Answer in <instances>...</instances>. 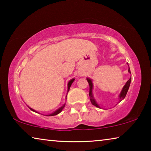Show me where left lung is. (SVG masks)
Here are the masks:
<instances>
[{
  "instance_id": "1",
  "label": "left lung",
  "mask_w": 151,
  "mask_h": 151,
  "mask_svg": "<svg viewBox=\"0 0 151 151\" xmlns=\"http://www.w3.org/2000/svg\"><path fill=\"white\" fill-rule=\"evenodd\" d=\"M128 72H129V73L131 74L129 67V69H128ZM87 82H88L89 85V97H90V100H91V104H93V106H96V107L100 108V106H99L98 103L96 102V100L93 98V93H92V89H93V83H92V80L90 79V78H87ZM131 81H132V77H130L129 79L128 80L127 83H125L124 87H123L122 91H121V93H120V94H119V102H120L121 101H122L123 99L125 98L126 94H127L128 89H129V87L130 83H131Z\"/></svg>"
}]
</instances>
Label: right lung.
Returning <instances> with one entry per match:
<instances>
[{"label": "right lung", "mask_w": 151, "mask_h": 151, "mask_svg": "<svg viewBox=\"0 0 151 151\" xmlns=\"http://www.w3.org/2000/svg\"><path fill=\"white\" fill-rule=\"evenodd\" d=\"M75 78H72V79L70 80V81H69V82H68V92L69 91V89H70V86H71V85H72V83H73V82H74V81H75ZM65 105H66V104H64V105L62 106H61L60 108H59V109H58V110H56V111H55V112H52V113L51 114H47V115H46V116H54V115H57L58 114H59L60 112H61V111H62L63 110V109H64V106H65ZM30 108V107H29ZM30 109L31 110V111H34V112H37V111H35V110L34 109H31V108H30Z\"/></svg>", "instance_id": "right-lung-1"}]
</instances>
